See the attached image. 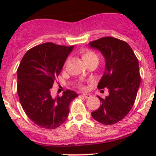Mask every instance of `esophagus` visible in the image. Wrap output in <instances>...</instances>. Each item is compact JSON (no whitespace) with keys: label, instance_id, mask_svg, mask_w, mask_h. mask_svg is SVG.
<instances>
[{"label":"esophagus","instance_id":"obj_1","mask_svg":"<svg viewBox=\"0 0 156 156\" xmlns=\"http://www.w3.org/2000/svg\"><path fill=\"white\" fill-rule=\"evenodd\" d=\"M81 96H82V97H84V98H85V99L90 98V97H92V96H91L90 94H82V95H81Z\"/></svg>","mask_w":156,"mask_h":156}]
</instances>
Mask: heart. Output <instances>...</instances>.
Here are the masks:
<instances>
[{"instance_id": "obj_1", "label": "heart", "mask_w": 156, "mask_h": 156, "mask_svg": "<svg viewBox=\"0 0 156 156\" xmlns=\"http://www.w3.org/2000/svg\"><path fill=\"white\" fill-rule=\"evenodd\" d=\"M81 57L85 64L91 62L93 60H98L97 54L93 51L89 50H84L81 51Z\"/></svg>"}]
</instances>
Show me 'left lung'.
<instances>
[{"label": "left lung", "mask_w": 156, "mask_h": 156, "mask_svg": "<svg viewBox=\"0 0 156 156\" xmlns=\"http://www.w3.org/2000/svg\"><path fill=\"white\" fill-rule=\"evenodd\" d=\"M90 48L99 50L105 59V71L99 89L107 87L108 96L91 112L100 123L110 125L122 120L131 109L140 84L139 62L133 50L123 41L105 37L90 42Z\"/></svg>", "instance_id": "1"}]
</instances>
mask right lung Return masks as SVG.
<instances>
[{
  "label": "right lung",
  "mask_w": 156,
  "mask_h": 156,
  "mask_svg": "<svg viewBox=\"0 0 156 156\" xmlns=\"http://www.w3.org/2000/svg\"><path fill=\"white\" fill-rule=\"evenodd\" d=\"M74 46L44 43L26 52L17 69V93L28 117L41 127L55 129L65 122L70 103L78 97L67 90L53 98L50 89Z\"/></svg>",
  "instance_id": "add662e5"
}]
</instances>
